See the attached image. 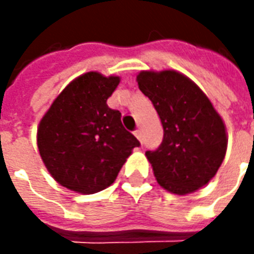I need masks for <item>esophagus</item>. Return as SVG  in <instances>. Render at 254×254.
I'll return each instance as SVG.
<instances>
[{
	"label": "esophagus",
	"mask_w": 254,
	"mask_h": 254,
	"mask_svg": "<svg viewBox=\"0 0 254 254\" xmlns=\"http://www.w3.org/2000/svg\"><path fill=\"white\" fill-rule=\"evenodd\" d=\"M134 136L140 140V143L143 144V134H141V130L140 129H137V130H134Z\"/></svg>",
	"instance_id": "obj_1"
}]
</instances>
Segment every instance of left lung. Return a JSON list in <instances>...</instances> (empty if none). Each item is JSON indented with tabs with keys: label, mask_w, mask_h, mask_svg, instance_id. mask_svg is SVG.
Returning a JSON list of instances; mask_svg holds the SVG:
<instances>
[{
	"label": "left lung",
	"mask_w": 254,
	"mask_h": 254,
	"mask_svg": "<svg viewBox=\"0 0 254 254\" xmlns=\"http://www.w3.org/2000/svg\"><path fill=\"white\" fill-rule=\"evenodd\" d=\"M137 83L163 127L162 144L145 152L156 181L176 194L200 189L224 159L227 134L223 120L201 89L176 70L140 72Z\"/></svg>",
	"instance_id": "left-lung-1"
}]
</instances>
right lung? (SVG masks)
I'll return each mask as SVG.
<instances>
[{"mask_svg":"<svg viewBox=\"0 0 254 254\" xmlns=\"http://www.w3.org/2000/svg\"><path fill=\"white\" fill-rule=\"evenodd\" d=\"M120 77L84 73L67 84L38 127V148L52 177L70 190L92 194L116 181L140 141L121 113L107 106Z\"/></svg>","mask_w":254,"mask_h":254,"instance_id":"right-lung-1","label":"right lung"}]
</instances>
